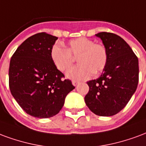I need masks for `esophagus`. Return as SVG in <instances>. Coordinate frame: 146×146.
Returning <instances> with one entry per match:
<instances>
[{"label":"esophagus","mask_w":146,"mask_h":146,"mask_svg":"<svg viewBox=\"0 0 146 146\" xmlns=\"http://www.w3.org/2000/svg\"><path fill=\"white\" fill-rule=\"evenodd\" d=\"M78 83H79V82H77V81H72V84H73V86H76Z\"/></svg>","instance_id":"obj_1"}]
</instances>
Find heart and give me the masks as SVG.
<instances>
[{
  "label": "heart",
  "mask_w": 146,
  "mask_h": 146,
  "mask_svg": "<svg viewBox=\"0 0 146 146\" xmlns=\"http://www.w3.org/2000/svg\"><path fill=\"white\" fill-rule=\"evenodd\" d=\"M72 57H77L79 64L68 70L66 76L73 81L86 80L92 74H98L106 68L108 51L104 44L96 43L94 40L86 37L70 40L66 49L59 44L51 47V60L60 72H64L72 66Z\"/></svg>",
  "instance_id": "1"
}]
</instances>
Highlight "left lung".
<instances>
[{"label": "left lung", "mask_w": 146, "mask_h": 146, "mask_svg": "<svg viewBox=\"0 0 146 146\" xmlns=\"http://www.w3.org/2000/svg\"><path fill=\"white\" fill-rule=\"evenodd\" d=\"M108 51V61L100 78L89 81L85 102L95 114L110 117L124 109L139 83V59L121 36L111 33L96 34Z\"/></svg>", "instance_id": "1"}]
</instances>
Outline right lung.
<instances>
[{
	"label": "right lung",
	"instance_id": "obj_1",
	"mask_svg": "<svg viewBox=\"0 0 146 146\" xmlns=\"http://www.w3.org/2000/svg\"><path fill=\"white\" fill-rule=\"evenodd\" d=\"M57 37L39 33L29 37L17 48L10 60L9 88L25 113L48 118L60 112L66 96L74 89L55 67L51 47Z\"/></svg>",
	"mask_w": 146,
	"mask_h": 146
}]
</instances>
